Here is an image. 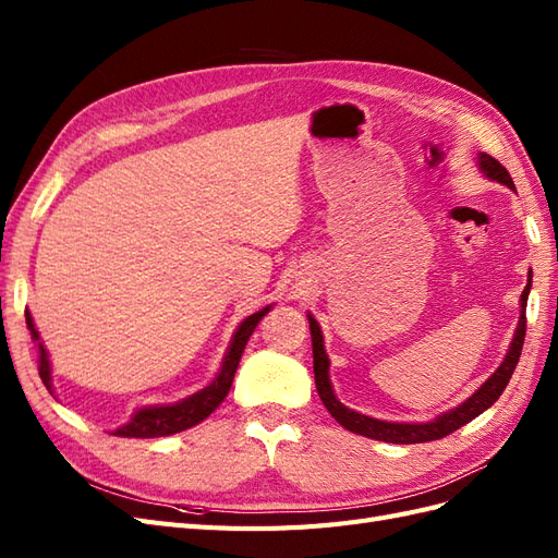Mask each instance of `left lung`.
Masks as SVG:
<instances>
[{"mask_svg": "<svg viewBox=\"0 0 558 558\" xmlns=\"http://www.w3.org/2000/svg\"><path fill=\"white\" fill-rule=\"evenodd\" d=\"M480 167L482 172L494 179L502 185H508V189H514V181L510 177V172L505 170V167L492 158L488 154H480ZM529 291H531V279L526 283V289L521 293V318H519V326L514 332V340L512 347L508 351V356H505L502 365L496 369V373L484 381V386L480 391L468 398L459 408L437 416L435 421H428V424H391V421H379V418H369L365 414L353 412L349 408L335 398L332 393V386L328 379V356H326V349H324V335H320V328L316 320L310 316V328H312V347H314V379H316V391L324 400L326 410L332 414V418L337 424L344 426L351 433H359L365 437H373V440L379 442H393V445H418V442H433V440H440V437L451 435L453 430H459L461 426H465L468 421H472L475 416H480L484 410L492 408V404L500 398V393L505 391V386L510 384V377L514 373V367L519 363L521 356V349H523V337H526V302H529Z\"/></svg>", "mask_w": 558, "mask_h": 558, "instance_id": "obj_1", "label": "left lung"}]
</instances>
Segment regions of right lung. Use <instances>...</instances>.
Returning a JSON list of instances; mask_svg holds the SVG:
<instances>
[{
  "label": "right lung",
  "instance_id": "add662e5",
  "mask_svg": "<svg viewBox=\"0 0 558 558\" xmlns=\"http://www.w3.org/2000/svg\"><path fill=\"white\" fill-rule=\"evenodd\" d=\"M269 312V307L251 314L248 318L242 320V326L238 328L232 337V344L228 349V356L223 361L221 373L218 377L207 386L197 391L195 396L185 398L177 404H162V408H148V410H140L134 414V418L130 421L128 426L113 430V435L118 437H162V435H174L181 433L185 428L197 426L199 421H205L218 404L223 402V398L228 396L234 373H238L240 359L244 353V347L248 342L251 332L256 330L258 320ZM27 328L32 330V337L39 340V332L35 330V324H32V316L27 314ZM39 377L44 381V386L50 391V365H48V356L44 344H39Z\"/></svg>",
  "mask_w": 558,
  "mask_h": 558
}]
</instances>
